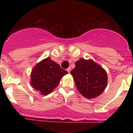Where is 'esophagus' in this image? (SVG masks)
<instances>
[{
	"label": "esophagus",
	"mask_w": 133,
	"mask_h": 133,
	"mask_svg": "<svg viewBox=\"0 0 133 133\" xmlns=\"http://www.w3.org/2000/svg\"><path fill=\"white\" fill-rule=\"evenodd\" d=\"M67 71H68L69 73H70V71H71V68H68V69H67Z\"/></svg>",
	"instance_id": "obj_1"
}]
</instances>
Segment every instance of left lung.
Returning <instances> with one entry per match:
<instances>
[{"mask_svg":"<svg viewBox=\"0 0 133 133\" xmlns=\"http://www.w3.org/2000/svg\"><path fill=\"white\" fill-rule=\"evenodd\" d=\"M71 74L78 91L87 98L101 95L107 87L108 75L100 65L92 60L80 58L75 63Z\"/></svg>","mask_w":133,"mask_h":133,"instance_id":"8db88e82","label":"left lung"}]
</instances>
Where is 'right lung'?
I'll list each match as a JSON object with an SVG mask.
<instances>
[{
  "mask_svg": "<svg viewBox=\"0 0 133 133\" xmlns=\"http://www.w3.org/2000/svg\"><path fill=\"white\" fill-rule=\"evenodd\" d=\"M67 73V71L48 57L33 68L31 74V85L41 95H47L58 86L60 79Z\"/></svg>",
  "mask_w": 133,
  "mask_h": 133,
  "instance_id": "obj_1",
  "label": "right lung"
}]
</instances>
